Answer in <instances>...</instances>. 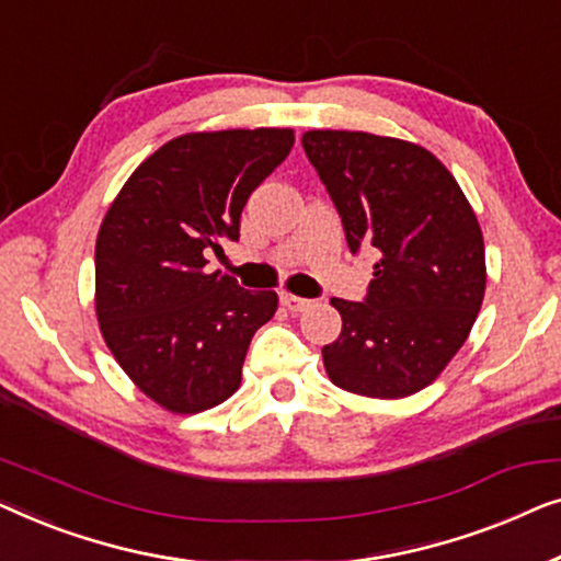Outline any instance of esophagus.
<instances>
[{"label": "esophagus", "mask_w": 561, "mask_h": 561, "mask_svg": "<svg viewBox=\"0 0 561 561\" xmlns=\"http://www.w3.org/2000/svg\"><path fill=\"white\" fill-rule=\"evenodd\" d=\"M282 305L287 307L289 312H305V310H310V307L314 305L312 299H307V297H297V295H282Z\"/></svg>", "instance_id": "34e87169"}]
</instances>
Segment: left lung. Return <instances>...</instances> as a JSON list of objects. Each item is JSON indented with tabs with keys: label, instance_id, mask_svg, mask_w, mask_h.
<instances>
[{
	"label": "left lung",
	"instance_id": "8db88e82",
	"mask_svg": "<svg viewBox=\"0 0 561 561\" xmlns=\"http://www.w3.org/2000/svg\"><path fill=\"white\" fill-rule=\"evenodd\" d=\"M343 218L351 251L374 249L366 302L330 299L343 330L322 348L337 389L404 399L447 368L485 295V243L476 210L430 149L368 131L302 134Z\"/></svg>",
	"mask_w": 561,
	"mask_h": 561
}]
</instances>
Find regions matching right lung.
<instances>
[{
	"label": "right lung",
	"mask_w": 561,
	"mask_h": 561,
	"mask_svg": "<svg viewBox=\"0 0 561 561\" xmlns=\"http://www.w3.org/2000/svg\"><path fill=\"white\" fill-rule=\"evenodd\" d=\"M291 129L191 131L131 172L96 236V318L131 383L172 414L224 404L241 386L251 337L277 291L205 272L239 241L249 195L284 162Z\"/></svg>",
	"instance_id": "obj_1"
}]
</instances>
